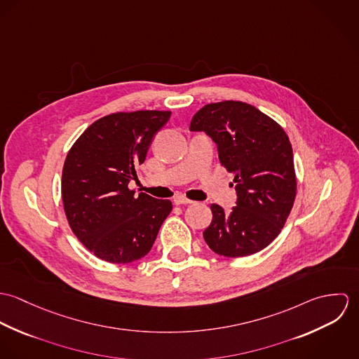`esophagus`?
I'll return each mask as SVG.
<instances>
[{
  "instance_id": "1",
  "label": "esophagus",
  "mask_w": 359,
  "mask_h": 359,
  "mask_svg": "<svg viewBox=\"0 0 359 359\" xmlns=\"http://www.w3.org/2000/svg\"><path fill=\"white\" fill-rule=\"evenodd\" d=\"M174 203L177 205H192L194 203V201H191V199H188V198H185V196H175L174 198Z\"/></svg>"
}]
</instances>
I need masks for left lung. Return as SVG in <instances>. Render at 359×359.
Returning a JSON list of instances; mask_svg holds the SVG:
<instances>
[{
  "instance_id": "obj_1",
  "label": "left lung",
  "mask_w": 359,
  "mask_h": 359,
  "mask_svg": "<svg viewBox=\"0 0 359 359\" xmlns=\"http://www.w3.org/2000/svg\"><path fill=\"white\" fill-rule=\"evenodd\" d=\"M189 130L212 138L221 165L235 175L238 192L231 212L211 205L205 243L224 257L262 250L280 233L297 194L287 134L273 118L241 101L205 104L192 117Z\"/></svg>"
}]
</instances>
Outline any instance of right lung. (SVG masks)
<instances>
[{
    "mask_svg": "<svg viewBox=\"0 0 359 359\" xmlns=\"http://www.w3.org/2000/svg\"><path fill=\"white\" fill-rule=\"evenodd\" d=\"M170 110L110 113L94 121L73 144L62 170V202L77 239L94 256L128 264L147 256L170 201L128 188L145 161L154 134Z\"/></svg>",
    "mask_w": 359,
    "mask_h": 359,
    "instance_id": "1",
    "label": "right lung"
}]
</instances>
